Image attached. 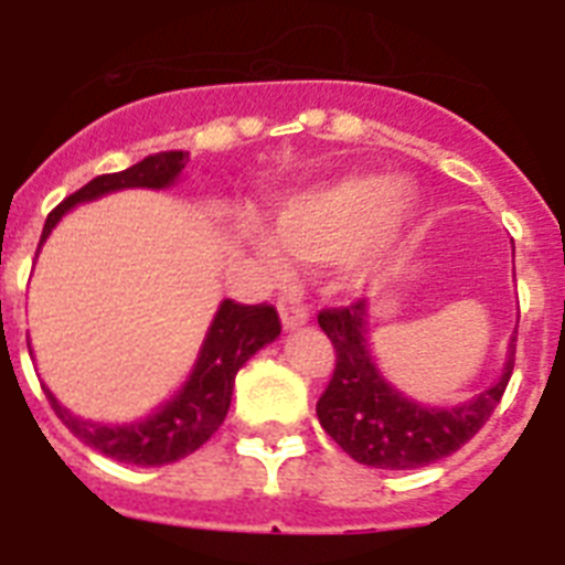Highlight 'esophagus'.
Returning <instances> with one entry per match:
<instances>
[{"label": "esophagus", "mask_w": 565, "mask_h": 565, "mask_svg": "<svg viewBox=\"0 0 565 565\" xmlns=\"http://www.w3.org/2000/svg\"><path fill=\"white\" fill-rule=\"evenodd\" d=\"M308 317H311V313H308V306H302V299L279 297V319H282V328H286V331L306 326Z\"/></svg>", "instance_id": "1"}]
</instances>
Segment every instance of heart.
Listing matches in <instances>:
<instances>
[{
	"label": "heart",
	"instance_id": "1",
	"mask_svg": "<svg viewBox=\"0 0 565 565\" xmlns=\"http://www.w3.org/2000/svg\"><path fill=\"white\" fill-rule=\"evenodd\" d=\"M413 212L411 189L387 174H342L294 192L274 209V237L248 226V239L274 274L288 271V259L333 263L379 254L396 239Z\"/></svg>",
	"mask_w": 565,
	"mask_h": 565
}]
</instances>
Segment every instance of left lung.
Masks as SVG:
<instances>
[{
  "label": "left lung",
  "instance_id": "1",
  "mask_svg": "<svg viewBox=\"0 0 565 565\" xmlns=\"http://www.w3.org/2000/svg\"><path fill=\"white\" fill-rule=\"evenodd\" d=\"M317 319L337 351L333 376L317 402L319 424L353 461L367 467L418 469L461 450L495 413L515 367V344H509L507 367L489 391L458 407H424L402 396L373 364L364 299L326 308Z\"/></svg>",
  "mask_w": 565,
  "mask_h": 565
}]
</instances>
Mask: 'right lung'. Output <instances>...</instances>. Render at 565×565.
<instances>
[{
  "mask_svg": "<svg viewBox=\"0 0 565 565\" xmlns=\"http://www.w3.org/2000/svg\"><path fill=\"white\" fill-rule=\"evenodd\" d=\"M186 161L189 152H158L124 172L98 174L47 214L39 246L47 239L50 228L62 221V214H67L76 203L96 201L102 194L118 192V189H167L178 181ZM279 331H282L279 317L268 302L243 306L234 299H223L212 319V328L203 339L201 356L194 362L189 382L178 391V396L169 398L161 411L147 416L143 422L121 424V427L84 422V418L73 416L67 407H62L47 387H44V396L56 416L62 418L64 427L102 456L121 463H135V467H163V463L186 458L217 433L228 413V404H232L237 371L259 348L274 342Z\"/></svg>",
  "mask_w": 565,
  "mask_h": 565,
  "instance_id": "right-lung-1",
  "label": "right lung"
}]
</instances>
